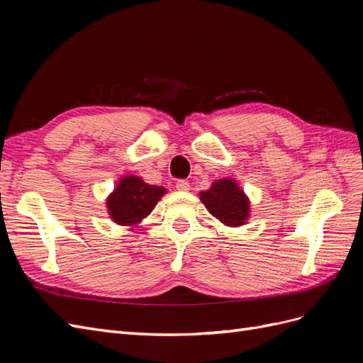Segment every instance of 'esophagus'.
I'll return each mask as SVG.
<instances>
[{"instance_id": "esophagus-1", "label": "esophagus", "mask_w": 363, "mask_h": 363, "mask_svg": "<svg viewBox=\"0 0 363 363\" xmlns=\"http://www.w3.org/2000/svg\"><path fill=\"white\" fill-rule=\"evenodd\" d=\"M175 188H177L182 192H186V191H189L191 186H189L188 180H179L177 183H175Z\"/></svg>"}]
</instances>
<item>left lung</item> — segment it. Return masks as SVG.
<instances>
[{"label": "left lung", "mask_w": 363, "mask_h": 363, "mask_svg": "<svg viewBox=\"0 0 363 363\" xmlns=\"http://www.w3.org/2000/svg\"><path fill=\"white\" fill-rule=\"evenodd\" d=\"M206 208L228 227L245 224L250 215V201L235 180L223 179L212 184L208 191L200 192Z\"/></svg>", "instance_id": "obj_1"}]
</instances>
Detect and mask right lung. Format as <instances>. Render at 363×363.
Instances as JSON below:
<instances>
[{
    "mask_svg": "<svg viewBox=\"0 0 363 363\" xmlns=\"http://www.w3.org/2000/svg\"><path fill=\"white\" fill-rule=\"evenodd\" d=\"M164 192L167 189L162 186H152L136 175H127L119 180L116 189L107 199L108 213L119 225H136L151 213Z\"/></svg>",
    "mask_w": 363,
    "mask_h": 363,
    "instance_id": "1",
    "label": "right lung"
}]
</instances>
